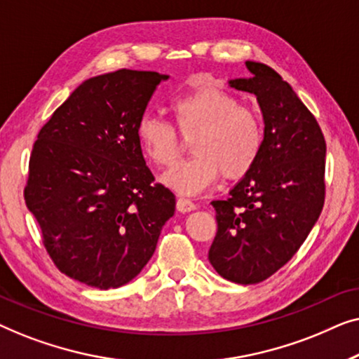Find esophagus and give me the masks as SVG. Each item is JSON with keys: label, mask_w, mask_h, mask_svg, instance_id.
I'll use <instances>...</instances> for the list:
<instances>
[{"label": "esophagus", "mask_w": 359, "mask_h": 359, "mask_svg": "<svg viewBox=\"0 0 359 359\" xmlns=\"http://www.w3.org/2000/svg\"><path fill=\"white\" fill-rule=\"evenodd\" d=\"M176 209L180 210V212H191V210L196 209V204L193 201L186 199V198H180L176 201Z\"/></svg>", "instance_id": "1"}]
</instances>
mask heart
Returning <instances> with one entry per match:
<instances>
[{
  "label": "heart",
  "instance_id": "b5f03b06",
  "mask_svg": "<svg viewBox=\"0 0 359 359\" xmlns=\"http://www.w3.org/2000/svg\"><path fill=\"white\" fill-rule=\"evenodd\" d=\"M180 134L191 139L193 158L161 176L175 193L196 196L212 186L220 173L238 180L257 163L263 149V124L257 111L242 106L229 91L204 86L171 102ZM137 139L147 158L156 166H171L178 158V132L161 117L145 114L137 124Z\"/></svg>",
  "mask_w": 359,
  "mask_h": 359
}]
</instances>
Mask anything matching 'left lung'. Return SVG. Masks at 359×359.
<instances>
[{"instance_id": "1", "label": "left lung", "mask_w": 359, "mask_h": 359, "mask_svg": "<svg viewBox=\"0 0 359 359\" xmlns=\"http://www.w3.org/2000/svg\"><path fill=\"white\" fill-rule=\"evenodd\" d=\"M250 78L230 88L257 96L264 134L257 163L212 201L217 233L209 262L220 276L257 284L291 259L307 238L325 201V139L316 117L271 67L247 62Z\"/></svg>"}]
</instances>
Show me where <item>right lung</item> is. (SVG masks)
Wrapping results in <instances>:
<instances>
[{"label":"right lung","mask_w":359,"mask_h":359,"mask_svg":"<svg viewBox=\"0 0 359 359\" xmlns=\"http://www.w3.org/2000/svg\"><path fill=\"white\" fill-rule=\"evenodd\" d=\"M168 75L122 70L83 81L39 132L24 189L57 268L97 289L139 274L175 194L154 183L137 139L151 95Z\"/></svg>","instance_id":"add662e5"}]
</instances>
